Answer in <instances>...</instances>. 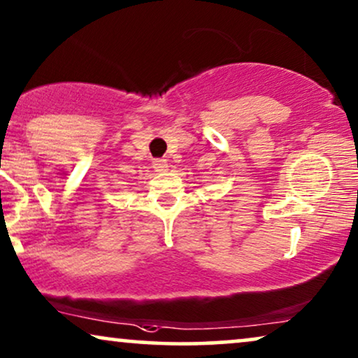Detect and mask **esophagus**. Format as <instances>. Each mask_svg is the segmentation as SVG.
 I'll return each instance as SVG.
<instances>
[{"mask_svg":"<svg viewBox=\"0 0 358 358\" xmlns=\"http://www.w3.org/2000/svg\"><path fill=\"white\" fill-rule=\"evenodd\" d=\"M154 169H155V171H159V173H164V171L169 170V164H166L165 159H155Z\"/></svg>","mask_w":358,"mask_h":358,"instance_id":"esophagus-1","label":"esophagus"}]
</instances>
